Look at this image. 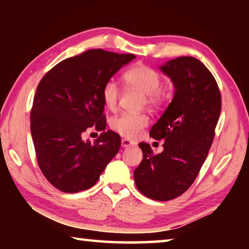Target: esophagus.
I'll use <instances>...</instances> for the list:
<instances>
[{"label": "esophagus", "instance_id": "1", "mask_svg": "<svg viewBox=\"0 0 249 249\" xmlns=\"http://www.w3.org/2000/svg\"><path fill=\"white\" fill-rule=\"evenodd\" d=\"M135 145V142H132V141H129V140H126V138H123V140H122V147H130V146H134Z\"/></svg>", "mask_w": 249, "mask_h": 249}]
</instances>
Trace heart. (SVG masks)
I'll use <instances>...</instances> for the list:
<instances>
[{
    "label": "heart",
    "mask_w": 249,
    "mask_h": 249,
    "mask_svg": "<svg viewBox=\"0 0 249 249\" xmlns=\"http://www.w3.org/2000/svg\"><path fill=\"white\" fill-rule=\"evenodd\" d=\"M124 82L132 89L144 93L146 102L150 107H157L165 99V91L160 86L162 78L155 69L145 65H136L126 70L123 74ZM121 91L114 80H108L102 89V100L105 107L114 111L119 104ZM148 125V117L145 114L123 113L112 121V127L121 136L135 138L142 129Z\"/></svg>",
    "instance_id": "obj_1"
}]
</instances>
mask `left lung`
I'll list each match as a JSON object with an SVG mask.
<instances>
[{
    "label": "left lung",
    "instance_id": "1",
    "mask_svg": "<svg viewBox=\"0 0 249 249\" xmlns=\"http://www.w3.org/2000/svg\"><path fill=\"white\" fill-rule=\"evenodd\" d=\"M159 69L176 89L149 133L155 140H165L163 150L154 155L149 144L140 142L142 160L134 179L147 197L169 201L187 191L199 175L212 145L222 100L213 74L196 58L172 59Z\"/></svg>",
    "mask_w": 249,
    "mask_h": 249
}]
</instances>
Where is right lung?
I'll return each instance as SVG.
<instances>
[{
	"instance_id": "right-lung-1",
	"label": "right lung",
	"mask_w": 249,
	"mask_h": 249,
	"mask_svg": "<svg viewBox=\"0 0 249 249\" xmlns=\"http://www.w3.org/2000/svg\"><path fill=\"white\" fill-rule=\"evenodd\" d=\"M134 58L132 53L91 49L60 61L40 80L31 132L40 170L58 190L74 193L91 188L119 153L120 135L104 130L102 89ZM90 127L103 130L93 143L82 140Z\"/></svg>"
}]
</instances>
